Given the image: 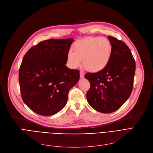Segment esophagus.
I'll use <instances>...</instances> for the list:
<instances>
[{
  "instance_id": "obj_1",
  "label": "esophagus",
  "mask_w": 153,
  "mask_h": 153,
  "mask_svg": "<svg viewBox=\"0 0 153 153\" xmlns=\"http://www.w3.org/2000/svg\"><path fill=\"white\" fill-rule=\"evenodd\" d=\"M79 76H80V78H84V76H85L84 73H83V72H82V71H80V72H79Z\"/></svg>"
}]
</instances>
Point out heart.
<instances>
[{
	"instance_id": "obj_1",
	"label": "heart",
	"mask_w": 153,
	"mask_h": 153,
	"mask_svg": "<svg viewBox=\"0 0 153 153\" xmlns=\"http://www.w3.org/2000/svg\"><path fill=\"white\" fill-rule=\"evenodd\" d=\"M74 52L69 51L67 59L71 68L80 66L91 72L103 70L111 59L113 47L111 42L105 37H89L78 40L73 46Z\"/></svg>"
}]
</instances>
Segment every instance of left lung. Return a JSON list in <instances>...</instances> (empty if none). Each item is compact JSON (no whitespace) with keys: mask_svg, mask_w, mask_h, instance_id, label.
Instances as JSON below:
<instances>
[{"mask_svg":"<svg viewBox=\"0 0 153 153\" xmlns=\"http://www.w3.org/2000/svg\"><path fill=\"white\" fill-rule=\"evenodd\" d=\"M108 38L113 47L110 62L103 70L85 76L90 83L87 101L93 109L103 113L118 110L126 102L133 90L136 69L129 47L111 36Z\"/></svg>","mask_w":153,"mask_h":153,"instance_id":"left-lung-1","label":"left lung"}]
</instances>
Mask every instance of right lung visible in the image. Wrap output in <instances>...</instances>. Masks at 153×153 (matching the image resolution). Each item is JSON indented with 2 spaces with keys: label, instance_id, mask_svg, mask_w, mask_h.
Returning <instances> with one entry per match:
<instances>
[{
  "label": "right lung",
  "instance_id": "right-lung-1",
  "mask_svg": "<svg viewBox=\"0 0 153 153\" xmlns=\"http://www.w3.org/2000/svg\"><path fill=\"white\" fill-rule=\"evenodd\" d=\"M73 39H49L32 47L24 55L19 71L22 98L33 112L53 115L66 105L70 90L79 78L68 68L67 55Z\"/></svg>",
  "mask_w": 153,
  "mask_h": 153
}]
</instances>
